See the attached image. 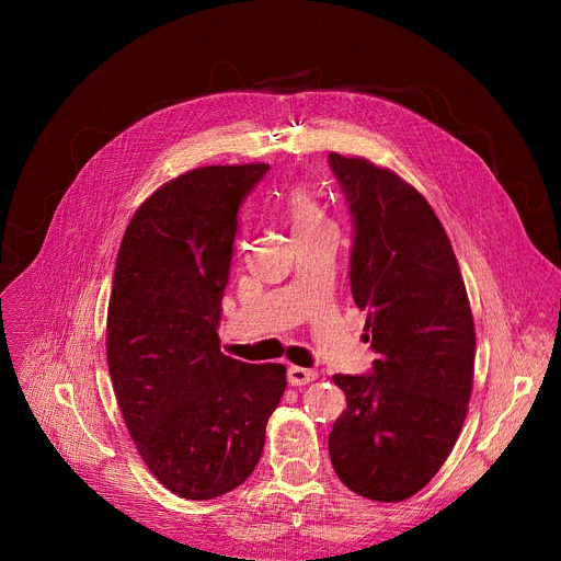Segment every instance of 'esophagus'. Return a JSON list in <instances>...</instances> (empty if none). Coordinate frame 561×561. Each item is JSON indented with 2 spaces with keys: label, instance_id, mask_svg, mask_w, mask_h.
<instances>
[{
  "label": "esophagus",
  "instance_id": "esophagus-1",
  "mask_svg": "<svg viewBox=\"0 0 561 561\" xmlns=\"http://www.w3.org/2000/svg\"><path fill=\"white\" fill-rule=\"evenodd\" d=\"M318 377L316 370L311 368H300V366H290L288 368V385L290 387H305L309 381H313Z\"/></svg>",
  "mask_w": 561,
  "mask_h": 561
}]
</instances>
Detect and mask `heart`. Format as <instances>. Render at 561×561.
Wrapping results in <instances>:
<instances>
[{
	"mask_svg": "<svg viewBox=\"0 0 561 561\" xmlns=\"http://www.w3.org/2000/svg\"><path fill=\"white\" fill-rule=\"evenodd\" d=\"M284 206H286V214L293 227V233L305 236L311 231H318L322 227H332V220L328 218L325 209H322V204L318 202V197L305 188V186H296L290 188L284 197Z\"/></svg>",
	"mask_w": 561,
	"mask_h": 561,
	"instance_id": "1",
	"label": "heart"
}]
</instances>
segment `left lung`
Segmentation results:
<instances>
[{
  "label": "left lung",
  "instance_id": "1",
  "mask_svg": "<svg viewBox=\"0 0 561 561\" xmlns=\"http://www.w3.org/2000/svg\"><path fill=\"white\" fill-rule=\"evenodd\" d=\"M355 220L352 298L368 311L370 375H334L347 409L330 432L339 480L375 503L419 493L453 453L473 393L476 325L448 233L389 168L330 152Z\"/></svg>",
  "mask_w": 561,
  "mask_h": 561
}]
</instances>
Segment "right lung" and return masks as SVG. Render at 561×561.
Instances as JSON below:
<instances>
[{"instance_id":"right-lung-1","label":"right lung","mask_w":561,"mask_h":561,"mask_svg":"<svg viewBox=\"0 0 561 561\" xmlns=\"http://www.w3.org/2000/svg\"><path fill=\"white\" fill-rule=\"evenodd\" d=\"M268 163L204 165L147 197L117 252L106 362L134 446L174 495L241 486L286 389L282 364L220 352L218 320L241 199Z\"/></svg>"}]
</instances>
